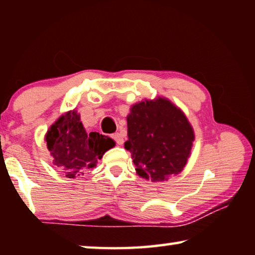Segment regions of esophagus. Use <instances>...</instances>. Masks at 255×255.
Here are the masks:
<instances>
[{
  "instance_id": "1",
  "label": "esophagus",
  "mask_w": 255,
  "mask_h": 255,
  "mask_svg": "<svg viewBox=\"0 0 255 255\" xmlns=\"http://www.w3.org/2000/svg\"><path fill=\"white\" fill-rule=\"evenodd\" d=\"M111 137H112V139H114L118 145H122L124 143V137H123L122 133H119V132L112 133Z\"/></svg>"
}]
</instances>
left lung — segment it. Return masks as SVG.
Returning a JSON list of instances; mask_svg holds the SVG:
<instances>
[{
  "instance_id": "obj_1",
  "label": "left lung",
  "mask_w": 255,
  "mask_h": 255,
  "mask_svg": "<svg viewBox=\"0 0 255 255\" xmlns=\"http://www.w3.org/2000/svg\"><path fill=\"white\" fill-rule=\"evenodd\" d=\"M128 140L137 174L152 181L167 180L187 164L195 133L179 108L166 99L132 106L127 117Z\"/></svg>"
}]
</instances>
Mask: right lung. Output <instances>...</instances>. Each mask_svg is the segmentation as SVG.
Returning a JSON list of instances; mask_svg holds the SVG:
<instances>
[{"instance_id": "1", "label": "right lung", "mask_w": 255, "mask_h": 255, "mask_svg": "<svg viewBox=\"0 0 255 255\" xmlns=\"http://www.w3.org/2000/svg\"><path fill=\"white\" fill-rule=\"evenodd\" d=\"M46 141L54 164L71 179L96 166L98 159L115 145V141L105 135L86 132L75 110L67 112L51 125Z\"/></svg>"}]
</instances>
